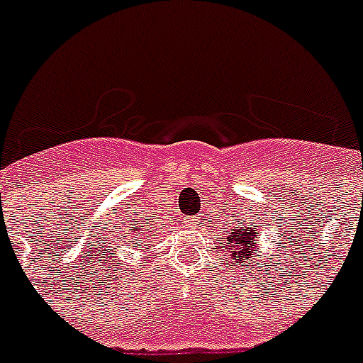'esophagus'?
<instances>
[{
  "mask_svg": "<svg viewBox=\"0 0 363 363\" xmlns=\"http://www.w3.org/2000/svg\"><path fill=\"white\" fill-rule=\"evenodd\" d=\"M198 221H200V216H191V218H187V220H185V225L194 227L198 223Z\"/></svg>",
  "mask_w": 363,
  "mask_h": 363,
  "instance_id": "esophagus-1",
  "label": "esophagus"
}]
</instances>
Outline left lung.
Masks as SVG:
<instances>
[{"label": "left lung", "instance_id": "8db88e82", "mask_svg": "<svg viewBox=\"0 0 363 363\" xmlns=\"http://www.w3.org/2000/svg\"><path fill=\"white\" fill-rule=\"evenodd\" d=\"M221 240H223L221 249L229 255L230 259L236 262V265H242L245 259H252L255 256V251L259 245V233H256L255 223L249 220V223H242L227 230Z\"/></svg>", "mask_w": 363, "mask_h": 363}]
</instances>
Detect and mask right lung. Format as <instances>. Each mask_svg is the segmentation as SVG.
I'll list each match as a JSON object with an SVG mask.
<instances>
[{
  "label": "right lung",
  "mask_w": 363,
  "mask_h": 363,
  "mask_svg": "<svg viewBox=\"0 0 363 363\" xmlns=\"http://www.w3.org/2000/svg\"><path fill=\"white\" fill-rule=\"evenodd\" d=\"M133 234H134V233H133ZM136 242H140V240H138V238H136Z\"/></svg>",
  "instance_id": "add662e5"
}]
</instances>
